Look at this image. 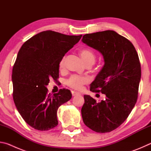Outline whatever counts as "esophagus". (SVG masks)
Returning a JSON list of instances; mask_svg holds the SVG:
<instances>
[{
    "instance_id": "1",
    "label": "esophagus",
    "mask_w": 151,
    "mask_h": 151,
    "mask_svg": "<svg viewBox=\"0 0 151 151\" xmlns=\"http://www.w3.org/2000/svg\"><path fill=\"white\" fill-rule=\"evenodd\" d=\"M80 93H78V92H76V91H73L72 92V94H73V96H76V95H78V94H79Z\"/></svg>"
}]
</instances>
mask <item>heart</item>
<instances>
[{"label": "heart", "instance_id": "b5f03b06", "mask_svg": "<svg viewBox=\"0 0 151 151\" xmlns=\"http://www.w3.org/2000/svg\"><path fill=\"white\" fill-rule=\"evenodd\" d=\"M82 59L87 66L93 65L96 60V55L94 51L89 48H83L79 50ZM66 59V56L64 55L61 58L59 62L60 69H63L65 66V62ZM89 83V78L86 76H78L73 75L70 76L68 79H66V84L70 88L76 89V90H81L83 88V86Z\"/></svg>", "mask_w": 151, "mask_h": 151}]
</instances>
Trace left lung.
<instances>
[{"label": "left lung", "mask_w": 151, "mask_h": 151, "mask_svg": "<svg viewBox=\"0 0 151 151\" xmlns=\"http://www.w3.org/2000/svg\"><path fill=\"white\" fill-rule=\"evenodd\" d=\"M82 41L103 56L104 65L90 91L106 96L96 103L84 95L83 122L96 132H111L123 123L137 103L141 77L139 56L132 42L113 30L86 34Z\"/></svg>", "instance_id": "left-lung-1"}]
</instances>
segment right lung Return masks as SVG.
Segmentation results:
<instances>
[{"label":"right lung","instance_id":"add662e5","mask_svg":"<svg viewBox=\"0 0 151 151\" xmlns=\"http://www.w3.org/2000/svg\"><path fill=\"white\" fill-rule=\"evenodd\" d=\"M46 30L25 42L18 52L12 68L13 100L27 123L39 131H48L58 125L57 110L70 100L68 89L51 96L46 87L59 77V62L81 39Z\"/></svg>","mask_w":151,"mask_h":151}]
</instances>
